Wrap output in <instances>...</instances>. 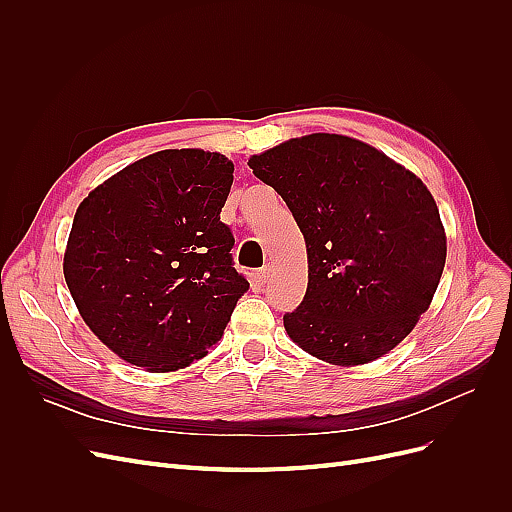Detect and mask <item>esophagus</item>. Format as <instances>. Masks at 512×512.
Wrapping results in <instances>:
<instances>
[{
	"mask_svg": "<svg viewBox=\"0 0 512 512\" xmlns=\"http://www.w3.org/2000/svg\"><path fill=\"white\" fill-rule=\"evenodd\" d=\"M256 277H258L260 284H267V280L271 277V267L265 265V267H262V269L256 273Z\"/></svg>",
	"mask_w": 512,
	"mask_h": 512,
	"instance_id": "1",
	"label": "esophagus"
}]
</instances>
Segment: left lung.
I'll use <instances>...</instances> for the list:
<instances>
[{
  "instance_id": "1",
  "label": "left lung",
  "mask_w": 512,
  "mask_h": 512,
  "mask_svg": "<svg viewBox=\"0 0 512 512\" xmlns=\"http://www.w3.org/2000/svg\"><path fill=\"white\" fill-rule=\"evenodd\" d=\"M307 245V292L290 339L333 365L393 350L427 312L446 260L436 200L382 151L342 134L292 138L250 158Z\"/></svg>"
}]
</instances>
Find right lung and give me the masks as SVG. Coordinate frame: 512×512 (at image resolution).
Segmentation results:
<instances>
[{
	"label": "right lung",
	"instance_id": "right-lung-1",
	"mask_svg": "<svg viewBox=\"0 0 512 512\" xmlns=\"http://www.w3.org/2000/svg\"><path fill=\"white\" fill-rule=\"evenodd\" d=\"M232 170L220 153L164 149L76 209L66 284L87 327L123 361L173 371L203 359L250 290L220 220Z\"/></svg>",
	"mask_w": 512,
	"mask_h": 512
}]
</instances>
